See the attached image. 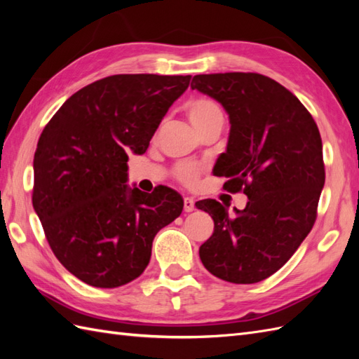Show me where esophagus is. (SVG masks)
<instances>
[{
  "label": "esophagus",
  "instance_id": "1",
  "mask_svg": "<svg viewBox=\"0 0 359 359\" xmlns=\"http://www.w3.org/2000/svg\"><path fill=\"white\" fill-rule=\"evenodd\" d=\"M194 208H196V205H194V201L191 199V197H185V199H184L185 212H191V211H194Z\"/></svg>",
  "mask_w": 359,
  "mask_h": 359
}]
</instances>
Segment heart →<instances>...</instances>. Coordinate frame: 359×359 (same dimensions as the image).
<instances>
[{
  "instance_id": "heart-1",
  "label": "heart",
  "mask_w": 359,
  "mask_h": 359,
  "mask_svg": "<svg viewBox=\"0 0 359 359\" xmlns=\"http://www.w3.org/2000/svg\"><path fill=\"white\" fill-rule=\"evenodd\" d=\"M187 117L197 133L202 134L205 129L212 125H224V111L215 98L207 95H199L189 100L185 106ZM202 174V166L196 163H185L175 168V177L182 184L194 185Z\"/></svg>"
}]
</instances>
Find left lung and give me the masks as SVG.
<instances>
[{
    "label": "left lung",
    "mask_w": 359,
    "mask_h": 359,
    "mask_svg": "<svg viewBox=\"0 0 359 359\" xmlns=\"http://www.w3.org/2000/svg\"><path fill=\"white\" fill-rule=\"evenodd\" d=\"M191 89L228 112L230 137L215 171L230 179L226 191L248 196L234 217L215 199L196 203L215 220V231L199 248L201 261L226 282H261L313 228L325 182L319 129L296 95L261 74L194 75Z\"/></svg>",
    "instance_id": "1"
}]
</instances>
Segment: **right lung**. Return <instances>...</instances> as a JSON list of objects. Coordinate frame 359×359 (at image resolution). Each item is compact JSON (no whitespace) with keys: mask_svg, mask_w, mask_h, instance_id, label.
<instances>
[{"mask_svg":"<svg viewBox=\"0 0 359 359\" xmlns=\"http://www.w3.org/2000/svg\"><path fill=\"white\" fill-rule=\"evenodd\" d=\"M191 75L118 74L77 90L44 126L34 157V210L53 255L75 278L116 288L139 278L152 241L184 210L168 187L129 188L128 154H143Z\"/></svg>","mask_w":359,"mask_h":359,"instance_id":"add662e5","label":"right lung"}]
</instances>
